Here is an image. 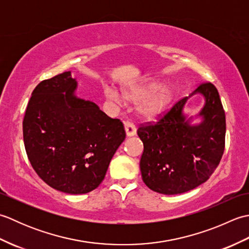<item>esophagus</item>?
<instances>
[{
  "mask_svg": "<svg viewBox=\"0 0 249 249\" xmlns=\"http://www.w3.org/2000/svg\"><path fill=\"white\" fill-rule=\"evenodd\" d=\"M124 128H125L126 136H127V137H133L137 133L136 126L133 123H130V122H125V123H124Z\"/></svg>",
  "mask_w": 249,
  "mask_h": 249,
  "instance_id": "1",
  "label": "esophagus"
}]
</instances>
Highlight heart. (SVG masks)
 Here are the masks:
<instances>
[{"mask_svg":"<svg viewBox=\"0 0 249 249\" xmlns=\"http://www.w3.org/2000/svg\"><path fill=\"white\" fill-rule=\"evenodd\" d=\"M123 94L116 88L105 86L104 96L110 102L122 104L124 98L131 103H140V113L145 119L154 120L163 113L173 98V88L160 81H150L142 84L124 87Z\"/></svg>","mask_w":249,"mask_h":249,"instance_id":"heart-1","label":"heart"}]
</instances>
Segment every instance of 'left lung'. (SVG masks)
Segmentation results:
<instances>
[{
    "instance_id": "obj_1",
    "label": "left lung",
    "mask_w": 249,
    "mask_h": 249,
    "mask_svg": "<svg viewBox=\"0 0 249 249\" xmlns=\"http://www.w3.org/2000/svg\"><path fill=\"white\" fill-rule=\"evenodd\" d=\"M200 93L205 105L198 115L183 112L187 100ZM201 121L194 124V119ZM143 142L140 170L144 184L162 195L186 193L204 183L217 168L225 150L226 115L217 89L203 83L173 106L154 125L137 131Z\"/></svg>"
}]
</instances>
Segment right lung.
<instances>
[{
	"instance_id": "obj_1",
	"label": "right lung",
	"mask_w": 249,
	"mask_h": 249,
	"mask_svg": "<svg viewBox=\"0 0 249 249\" xmlns=\"http://www.w3.org/2000/svg\"><path fill=\"white\" fill-rule=\"evenodd\" d=\"M71 71L37 86L23 119L26 154L38 177L56 190L81 195L97 188L125 140L124 125L75 94Z\"/></svg>"
}]
</instances>
